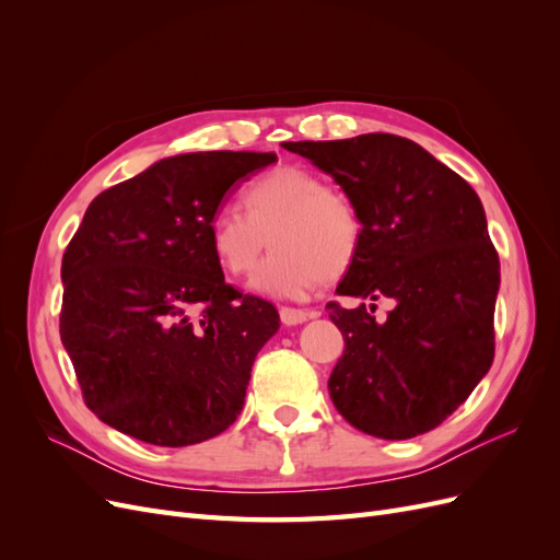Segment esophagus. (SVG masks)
Returning <instances> with one entry per match:
<instances>
[{
  "label": "esophagus",
  "instance_id": "1",
  "mask_svg": "<svg viewBox=\"0 0 560 560\" xmlns=\"http://www.w3.org/2000/svg\"><path fill=\"white\" fill-rule=\"evenodd\" d=\"M311 317H313V313H308V311L292 308V306H282L280 308V319H282V325H287V327L303 325V322L311 319Z\"/></svg>",
  "mask_w": 560,
  "mask_h": 560
}]
</instances>
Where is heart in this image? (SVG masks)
<instances>
[{
  "label": "heart",
  "mask_w": 560,
  "mask_h": 560,
  "mask_svg": "<svg viewBox=\"0 0 560 560\" xmlns=\"http://www.w3.org/2000/svg\"><path fill=\"white\" fill-rule=\"evenodd\" d=\"M243 209L219 212L210 238L217 261L231 276L249 273L270 238L276 252L247 282L254 294L306 299L322 280L341 278L358 257V208L306 167L280 165L266 173L245 189Z\"/></svg>",
  "instance_id": "b5f03b06"
}]
</instances>
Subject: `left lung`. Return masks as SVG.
<instances>
[{"mask_svg": "<svg viewBox=\"0 0 560 560\" xmlns=\"http://www.w3.org/2000/svg\"><path fill=\"white\" fill-rule=\"evenodd\" d=\"M282 147L327 173L360 212L362 243L336 294L395 301L385 319L364 303H327L346 338L329 376L334 406L371 436L430 432L493 364L500 259L477 191L399 135Z\"/></svg>", "mask_w": 560, "mask_h": 560, "instance_id": "1", "label": "left lung"}]
</instances>
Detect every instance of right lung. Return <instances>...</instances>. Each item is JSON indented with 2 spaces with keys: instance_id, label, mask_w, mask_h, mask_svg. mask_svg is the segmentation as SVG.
Instances as JSON below:
<instances>
[{
  "instance_id": "add662e5",
  "label": "right lung",
  "mask_w": 560,
  "mask_h": 560,
  "mask_svg": "<svg viewBox=\"0 0 560 560\" xmlns=\"http://www.w3.org/2000/svg\"><path fill=\"white\" fill-rule=\"evenodd\" d=\"M273 161V151L161 159L83 214L62 257L60 338L86 406L109 428L179 448L243 411L280 315L226 284L210 226L233 186Z\"/></svg>"
}]
</instances>
